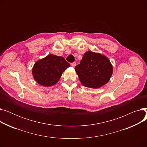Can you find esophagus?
I'll use <instances>...</instances> for the list:
<instances>
[{
    "instance_id": "1",
    "label": "esophagus",
    "mask_w": 147,
    "mask_h": 147,
    "mask_svg": "<svg viewBox=\"0 0 147 147\" xmlns=\"http://www.w3.org/2000/svg\"><path fill=\"white\" fill-rule=\"evenodd\" d=\"M71 65L73 67H74L76 65V63H75V62H74V63H71Z\"/></svg>"
}]
</instances>
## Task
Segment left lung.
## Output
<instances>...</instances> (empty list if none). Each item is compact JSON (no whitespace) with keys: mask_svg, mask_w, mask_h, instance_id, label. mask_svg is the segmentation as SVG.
<instances>
[{"mask_svg":"<svg viewBox=\"0 0 147 147\" xmlns=\"http://www.w3.org/2000/svg\"><path fill=\"white\" fill-rule=\"evenodd\" d=\"M80 82L89 88H99L109 81L113 67L109 59L101 54L88 51L80 64L75 67Z\"/></svg>","mask_w":147,"mask_h":147,"instance_id":"8db88e82","label":"left lung"}]
</instances>
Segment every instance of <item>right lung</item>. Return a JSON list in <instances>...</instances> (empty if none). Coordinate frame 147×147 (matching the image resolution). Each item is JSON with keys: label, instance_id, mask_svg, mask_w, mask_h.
Wrapping results in <instances>:
<instances>
[{"label": "right lung", "instance_id": "right-lung-1", "mask_svg": "<svg viewBox=\"0 0 147 147\" xmlns=\"http://www.w3.org/2000/svg\"><path fill=\"white\" fill-rule=\"evenodd\" d=\"M69 64L62 57L49 55L37 61L33 68L35 80L43 86H51L57 83Z\"/></svg>", "mask_w": 147, "mask_h": 147}]
</instances>
